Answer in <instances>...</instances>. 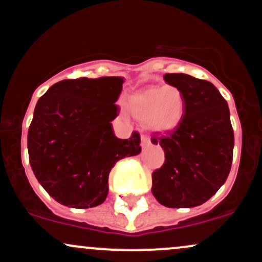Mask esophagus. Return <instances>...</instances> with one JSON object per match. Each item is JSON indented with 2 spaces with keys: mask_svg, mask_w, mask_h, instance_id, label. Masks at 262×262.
I'll return each instance as SVG.
<instances>
[{
  "mask_svg": "<svg viewBox=\"0 0 262 262\" xmlns=\"http://www.w3.org/2000/svg\"><path fill=\"white\" fill-rule=\"evenodd\" d=\"M149 144H150V139H149V137L142 136V146H148Z\"/></svg>",
  "mask_w": 262,
  "mask_h": 262,
  "instance_id": "34e87169",
  "label": "esophagus"
}]
</instances>
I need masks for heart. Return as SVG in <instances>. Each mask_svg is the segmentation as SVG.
Wrapping results in <instances>:
<instances>
[{
  "label": "heart",
  "instance_id": "b5f03b06",
  "mask_svg": "<svg viewBox=\"0 0 262 262\" xmlns=\"http://www.w3.org/2000/svg\"><path fill=\"white\" fill-rule=\"evenodd\" d=\"M126 107L150 130L170 133L182 123L186 105L182 89L164 85L136 92L128 98Z\"/></svg>",
  "mask_w": 262,
  "mask_h": 262
}]
</instances>
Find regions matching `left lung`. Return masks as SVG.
I'll list each match as a JSON object with an SVG mask.
<instances>
[{
	"instance_id": "left-lung-1",
	"label": "left lung",
	"mask_w": 262,
	"mask_h": 262,
	"mask_svg": "<svg viewBox=\"0 0 262 262\" xmlns=\"http://www.w3.org/2000/svg\"><path fill=\"white\" fill-rule=\"evenodd\" d=\"M164 80L182 89L185 116L174 132L153 136L164 149L162 168L151 174V192L168 208H194L208 201L228 179L234 130L228 103L208 80L166 73Z\"/></svg>"
}]
</instances>
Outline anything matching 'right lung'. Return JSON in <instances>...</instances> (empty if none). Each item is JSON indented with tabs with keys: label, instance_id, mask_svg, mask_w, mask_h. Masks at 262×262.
I'll return each instance as SVG.
<instances>
[{
	"label": "right lung",
	"instance_id": "1",
	"mask_svg": "<svg viewBox=\"0 0 262 262\" xmlns=\"http://www.w3.org/2000/svg\"><path fill=\"white\" fill-rule=\"evenodd\" d=\"M122 77L64 79L37 102L28 129L30 164L46 191L68 208L99 205L118 160L140 153V136L119 139L112 129Z\"/></svg>",
	"mask_w": 262,
	"mask_h": 262
}]
</instances>
